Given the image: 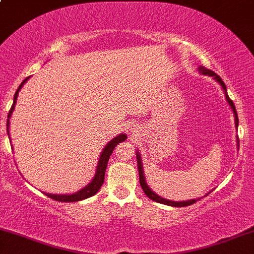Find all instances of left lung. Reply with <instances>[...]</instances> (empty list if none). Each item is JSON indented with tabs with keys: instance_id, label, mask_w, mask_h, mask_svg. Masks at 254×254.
<instances>
[{
	"instance_id": "left-lung-1",
	"label": "left lung",
	"mask_w": 254,
	"mask_h": 254,
	"mask_svg": "<svg viewBox=\"0 0 254 254\" xmlns=\"http://www.w3.org/2000/svg\"><path fill=\"white\" fill-rule=\"evenodd\" d=\"M199 70H200V72H202L203 75H209V76H214L215 80H216L217 82L220 83L221 86H222V88L224 89V93H226V99H227V101H228V104L230 105V107H232L233 112H234V115H235V127H238V125H239V119H238V115H237V109H235L234 103H233V101L230 100V98L228 97V94H227V87H226V84H224V82L222 81V78L218 76V75L215 74V72L212 71V70H209V69L203 68V66H200ZM238 141H239V139H238ZM136 156H137V166H138L139 184H141V186H142V190L144 191V193L147 194V196L149 197L151 200H154V202H157V203H161V204H166V205H171V206H188V205H191V204L196 203L197 200L200 199V198H199V199H191V200H186V202H185V200H184V202H173V200H168V199H165V198H161V197L157 196L156 193H154V192L150 190L149 186H148L147 183H145L144 176H143V170H142L141 157H139V154L137 153Z\"/></svg>"
}]
</instances>
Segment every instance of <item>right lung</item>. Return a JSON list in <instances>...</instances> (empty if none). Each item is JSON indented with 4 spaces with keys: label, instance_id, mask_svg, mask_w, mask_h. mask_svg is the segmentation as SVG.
<instances>
[{
    "label": "right lung",
    "instance_id": "right-lung-1",
    "mask_svg": "<svg viewBox=\"0 0 254 254\" xmlns=\"http://www.w3.org/2000/svg\"><path fill=\"white\" fill-rule=\"evenodd\" d=\"M28 80L27 78H25L24 81H22L21 84L19 86V88H17L15 95H14V101H13V105H11L9 112H8V121H7V132H9L8 131V125H9V117L11 116V112L14 111V106H15V103H16V97H17V93H19V90L21 89L22 84H24L26 81ZM127 139V136L125 135H119L117 137H115V138L112 139V141L109 142V144L106 145V147L104 148L103 153H101L100 155V160H99V164H98V168H97V173H95L94 176V179L90 182L88 185L86 186V188H83L82 190H80L76 193L74 194H51V193H46V196L49 198H52V199L55 200H58V202H76V200H82V199H86V198H89L92 196H94L97 192L100 190L101 185L104 184V179H105V171H106V167H107V162H109V159L111 156V154L113 153V149H115V147L117 145L118 143H121V142H123Z\"/></svg>",
    "mask_w": 254,
    "mask_h": 254
}]
</instances>
